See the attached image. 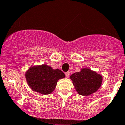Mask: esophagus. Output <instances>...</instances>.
Listing matches in <instances>:
<instances>
[{
  "mask_svg": "<svg viewBox=\"0 0 125 125\" xmlns=\"http://www.w3.org/2000/svg\"><path fill=\"white\" fill-rule=\"evenodd\" d=\"M70 72H67L65 73V76H66L67 78H69V76H70Z\"/></svg>",
  "mask_w": 125,
  "mask_h": 125,
  "instance_id": "esophagus-1",
  "label": "esophagus"
}]
</instances>
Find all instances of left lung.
Returning <instances> with one entry per match:
<instances>
[{
	"instance_id": "obj_1",
	"label": "left lung",
	"mask_w": 125,
	"mask_h": 125,
	"mask_svg": "<svg viewBox=\"0 0 125 125\" xmlns=\"http://www.w3.org/2000/svg\"><path fill=\"white\" fill-rule=\"evenodd\" d=\"M70 78L76 91L82 96H89L97 91L103 80L101 74L88 67L81 69L79 72L72 74Z\"/></svg>"
}]
</instances>
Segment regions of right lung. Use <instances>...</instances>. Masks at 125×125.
I'll list each match as a JSON object with an SVG mask.
<instances>
[{"label": "right lung", "instance_id": "right-lung-1", "mask_svg": "<svg viewBox=\"0 0 125 125\" xmlns=\"http://www.w3.org/2000/svg\"><path fill=\"white\" fill-rule=\"evenodd\" d=\"M65 77L61 70L46 64L31 66L25 73L26 80L31 90L44 95L52 93L59 79Z\"/></svg>", "mask_w": 125, "mask_h": 125}]
</instances>
